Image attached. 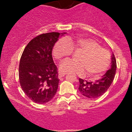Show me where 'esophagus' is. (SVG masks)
<instances>
[{
    "mask_svg": "<svg viewBox=\"0 0 132 132\" xmlns=\"http://www.w3.org/2000/svg\"><path fill=\"white\" fill-rule=\"evenodd\" d=\"M66 73L59 72V75H58L59 78H62V77H64L65 75H66Z\"/></svg>",
    "mask_w": 132,
    "mask_h": 132,
    "instance_id": "34e87169",
    "label": "esophagus"
}]
</instances>
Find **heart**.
<instances>
[{
	"label": "heart",
	"mask_w": 132,
	"mask_h": 132,
	"mask_svg": "<svg viewBox=\"0 0 132 132\" xmlns=\"http://www.w3.org/2000/svg\"><path fill=\"white\" fill-rule=\"evenodd\" d=\"M74 51H81L77 61L68 59L60 64L59 69L64 73L78 75L86 74L90 77H98L109 68L111 55L107 49L93 39L86 38H69L60 39L53 48V55L57 60H62L71 55Z\"/></svg>",
	"instance_id": "obj_1"
}]
</instances>
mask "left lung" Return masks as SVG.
I'll use <instances>...</instances> for the list:
<instances>
[{
    "mask_svg": "<svg viewBox=\"0 0 132 132\" xmlns=\"http://www.w3.org/2000/svg\"><path fill=\"white\" fill-rule=\"evenodd\" d=\"M116 60L114 54L111 57L110 68L107 70L102 78L94 82H88L87 80L79 78L80 93L87 98L94 99L103 95L110 86L114 80L116 71Z\"/></svg>",
    "mask_w": 132,
    "mask_h": 132,
    "instance_id": "obj_1",
    "label": "left lung"
}]
</instances>
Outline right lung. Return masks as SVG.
Returning <instances> with one entry per match:
<instances>
[{"mask_svg":"<svg viewBox=\"0 0 132 132\" xmlns=\"http://www.w3.org/2000/svg\"><path fill=\"white\" fill-rule=\"evenodd\" d=\"M49 32L33 38L25 48L19 66L21 87L34 103L50 102L58 88L57 68L52 58V49L61 34Z\"/></svg>","mask_w":132,"mask_h":132,"instance_id":"right-lung-1","label":"right lung"}]
</instances>
